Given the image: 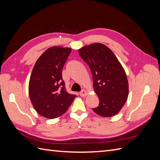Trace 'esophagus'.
<instances>
[{
	"instance_id": "1",
	"label": "esophagus",
	"mask_w": 160,
	"mask_h": 160,
	"mask_svg": "<svg viewBox=\"0 0 160 160\" xmlns=\"http://www.w3.org/2000/svg\"><path fill=\"white\" fill-rule=\"evenodd\" d=\"M87 95V91H85V90H82L80 92V96H82V97H85Z\"/></svg>"
}]
</instances>
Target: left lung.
<instances>
[{
	"label": "left lung",
	"mask_w": 160,
	"mask_h": 160,
	"mask_svg": "<svg viewBox=\"0 0 160 160\" xmlns=\"http://www.w3.org/2000/svg\"><path fill=\"white\" fill-rule=\"evenodd\" d=\"M93 76L99 106L92 108L102 117H112L123 107L127 100L128 84L123 67L113 52L101 43L85 46L78 51Z\"/></svg>",
	"instance_id": "obj_1"
}]
</instances>
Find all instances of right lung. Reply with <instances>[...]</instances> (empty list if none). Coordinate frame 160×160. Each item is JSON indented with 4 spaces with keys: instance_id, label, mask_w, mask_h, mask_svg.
I'll list each match as a JSON object with an SVG mask.
<instances>
[{
    "instance_id": "1",
    "label": "right lung",
    "mask_w": 160,
    "mask_h": 160,
    "mask_svg": "<svg viewBox=\"0 0 160 160\" xmlns=\"http://www.w3.org/2000/svg\"><path fill=\"white\" fill-rule=\"evenodd\" d=\"M71 52L69 48L53 47L36 61L30 76L29 93L36 111L53 119L66 112L76 95L67 91L62 71Z\"/></svg>"
}]
</instances>
